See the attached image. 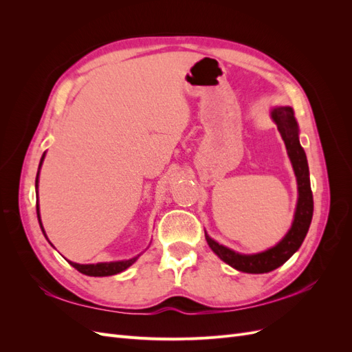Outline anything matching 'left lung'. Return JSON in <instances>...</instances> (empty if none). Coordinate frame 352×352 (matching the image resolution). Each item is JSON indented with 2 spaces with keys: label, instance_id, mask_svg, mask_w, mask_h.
Instances as JSON below:
<instances>
[{
  "label": "left lung",
  "instance_id": "1",
  "mask_svg": "<svg viewBox=\"0 0 352 352\" xmlns=\"http://www.w3.org/2000/svg\"><path fill=\"white\" fill-rule=\"evenodd\" d=\"M272 117L283 138L298 182V204L291 230L276 247L252 255L238 254L223 247L206 233L210 248L233 269L245 273H267L289 260L294 252L301 247L313 219V192L310 177H308V163L300 140H298V124L294 117V110L291 107H276L272 111Z\"/></svg>",
  "mask_w": 352,
  "mask_h": 352
}]
</instances>
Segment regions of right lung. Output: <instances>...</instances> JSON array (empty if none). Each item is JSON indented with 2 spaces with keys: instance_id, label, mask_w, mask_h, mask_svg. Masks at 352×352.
Returning a JSON list of instances; mask_svg holds the SVG:
<instances>
[{
  "instance_id": "obj_1",
  "label": "right lung",
  "mask_w": 352,
  "mask_h": 352,
  "mask_svg": "<svg viewBox=\"0 0 352 352\" xmlns=\"http://www.w3.org/2000/svg\"><path fill=\"white\" fill-rule=\"evenodd\" d=\"M42 160H44V155H42V158H41V164H42ZM41 164H39V167H41ZM38 175H39V172H38ZM35 186L38 188V176H36ZM36 212H38V220H39L41 229H42V232H44V228H42V223H41V219H39V206H36ZM136 258L138 257L131 258V260H124V261L98 263V264H78V263H73V261H69V263L78 272L87 274V276H111V274H117V273L126 270L127 267H129V265H132L136 261Z\"/></svg>"
}]
</instances>
